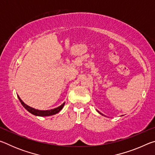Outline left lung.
<instances>
[{"instance_id": "obj_1", "label": "left lung", "mask_w": 155, "mask_h": 155, "mask_svg": "<svg viewBox=\"0 0 155 155\" xmlns=\"http://www.w3.org/2000/svg\"><path fill=\"white\" fill-rule=\"evenodd\" d=\"M97 111H98V113H99V114H101V115H103V114H101V112H99V111H98V110H97ZM104 116H105V115H104Z\"/></svg>"}]
</instances>
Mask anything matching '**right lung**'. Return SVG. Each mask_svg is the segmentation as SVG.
I'll return each instance as SVG.
<instances>
[{"instance_id":"obj_1","label":"right lung","mask_w":155,"mask_h":155,"mask_svg":"<svg viewBox=\"0 0 155 155\" xmlns=\"http://www.w3.org/2000/svg\"><path fill=\"white\" fill-rule=\"evenodd\" d=\"M18 99H19V101H20L22 105L24 107L28 112L31 113V114L35 115H36V116H41V117L42 116H50V115L56 114H57V113H59L60 111H61L65 104V103H64L61 104V105H60L59 107H57V108L51 109V110H38V109H34V108H33V107H31L28 105H27V104H26L24 102L21 100L20 96L18 95Z\"/></svg>"}]
</instances>
